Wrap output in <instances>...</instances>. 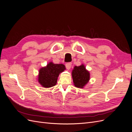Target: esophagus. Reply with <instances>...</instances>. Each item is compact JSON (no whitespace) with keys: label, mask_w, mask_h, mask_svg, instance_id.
<instances>
[{"label":"esophagus","mask_w":132,"mask_h":132,"mask_svg":"<svg viewBox=\"0 0 132 132\" xmlns=\"http://www.w3.org/2000/svg\"><path fill=\"white\" fill-rule=\"evenodd\" d=\"M65 67H66V68L68 70H69L71 67V63H67L65 64Z\"/></svg>","instance_id":"obj_1"}]
</instances>
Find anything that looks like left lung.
Masks as SVG:
<instances>
[{
    "label": "left lung",
    "instance_id": "1",
    "mask_svg": "<svg viewBox=\"0 0 132 132\" xmlns=\"http://www.w3.org/2000/svg\"><path fill=\"white\" fill-rule=\"evenodd\" d=\"M74 85L79 88H83L90 80V73L84 64L75 66L71 73Z\"/></svg>",
    "mask_w": 132,
    "mask_h": 132
}]
</instances>
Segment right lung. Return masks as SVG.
<instances>
[{"label":"right lung","mask_w":132,"mask_h":132,"mask_svg":"<svg viewBox=\"0 0 132 132\" xmlns=\"http://www.w3.org/2000/svg\"><path fill=\"white\" fill-rule=\"evenodd\" d=\"M65 70V67L62 64H54L50 62L39 70L38 81L41 86L49 88L55 86L57 82L59 74Z\"/></svg>","instance_id":"right-lung-1"}]
</instances>
